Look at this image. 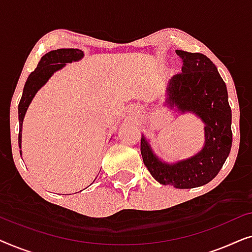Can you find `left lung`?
Segmentation results:
<instances>
[{
    "mask_svg": "<svg viewBox=\"0 0 252 252\" xmlns=\"http://www.w3.org/2000/svg\"><path fill=\"white\" fill-rule=\"evenodd\" d=\"M182 72L171 79L167 103L190 111L205 123V146L197 155L175 164H165L151 151L144 137L141 155L150 174L161 185L188 189L209 184L221 170L232 148V110L226 84L205 55L177 50Z\"/></svg>",
    "mask_w": 252,
    "mask_h": 252,
    "instance_id": "left-lung-1",
    "label": "left lung"
}]
</instances>
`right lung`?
Here are the masks:
<instances>
[{
	"label": "right lung",
	"mask_w": 252,
	"mask_h": 252,
	"mask_svg": "<svg viewBox=\"0 0 252 252\" xmlns=\"http://www.w3.org/2000/svg\"><path fill=\"white\" fill-rule=\"evenodd\" d=\"M84 56V53L79 49H57L47 53L41 58L35 70L29 75L25 86H24L23 96L20 98L18 105V119H19V135L18 143L19 148L22 144V128L23 120L25 117L26 110L29 108L36 92L42 87L51 77V74L57 70H60L66 63H71L73 61H79Z\"/></svg>",
	"instance_id": "right-lung-1"
}]
</instances>
